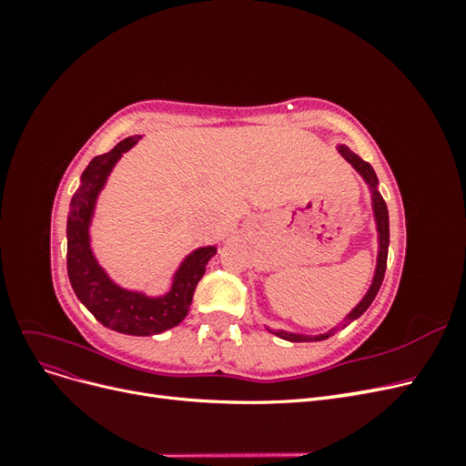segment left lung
I'll use <instances>...</instances> for the list:
<instances>
[{"label": "left lung", "instance_id": "1", "mask_svg": "<svg viewBox=\"0 0 466 466\" xmlns=\"http://www.w3.org/2000/svg\"><path fill=\"white\" fill-rule=\"evenodd\" d=\"M338 149H340V153L344 155L346 161L354 165L356 171H358L365 180H368V185H370L371 194H373V211H375L377 231H379V257H377V270H375L373 284H371L370 291L365 293V298L360 301V305L346 317L344 324H348V322H351V320L360 319L365 311H368V307L373 303V299H375V295H377L380 284H383L385 270H387V255H389V211H387V204H385V200H383V196H380L379 190H377V175H375V171H373V167H371L368 161H363V159L360 157V155H356L354 151H350V149L344 147V146H340ZM274 334L279 336V338H284V340H289V342H313V340H324V338H329V336L334 334V332L319 334V336H303V334H291V332L279 330V332H274Z\"/></svg>", "mask_w": 466, "mask_h": 466}]
</instances>
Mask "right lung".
<instances>
[{"label": "right lung", "mask_w": 466, "mask_h": 466, "mask_svg": "<svg viewBox=\"0 0 466 466\" xmlns=\"http://www.w3.org/2000/svg\"><path fill=\"white\" fill-rule=\"evenodd\" d=\"M137 139L139 136L122 139L115 149L93 157L83 171L81 187L74 194L67 216V276L77 299L106 329L132 336H151L177 327L187 317L194 289L206 272L208 260L216 255V247L198 248L187 257L175 274L171 291L157 299L122 289L96 264L89 245V223L96 196L120 155Z\"/></svg>", "instance_id": "obj_1"}]
</instances>
